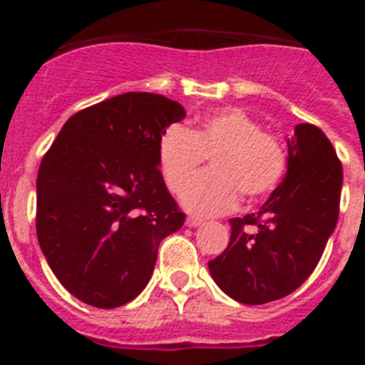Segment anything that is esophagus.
Wrapping results in <instances>:
<instances>
[{
  "mask_svg": "<svg viewBox=\"0 0 365 365\" xmlns=\"http://www.w3.org/2000/svg\"><path fill=\"white\" fill-rule=\"evenodd\" d=\"M199 225H202V219L199 217H193V215H190V217H186V227H199Z\"/></svg>",
  "mask_w": 365,
  "mask_h": 365,
  "instance_id": "esophagus-1",
  "label": "esophagus"
}]
</instances>
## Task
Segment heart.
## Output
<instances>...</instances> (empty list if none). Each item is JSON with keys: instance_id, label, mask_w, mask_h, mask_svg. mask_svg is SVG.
I'll list each match as a JSON object with an SVG mask.
<instances>
[{"instance_id": "b5f03b06", "label": "heart", "mask_w": 365, "mask_h": 365, "mask_svg": "<svg viewBox=\"0 0 365 365\" xmlns=\"http://www.w3.org/2000/svg\"><path fill=\"white\" fill-rule=\"evenodd\" d=\"M157 157L172 192H180L204 159H211V172L189 182L180 195L186 210L197 215L228 212L237 193L247 201L263 197L278 186L287 168L282 140L237 108L212 113L192 131L170 125L160 137Z\"/></svg>"}]
</instances>
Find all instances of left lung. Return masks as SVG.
I'll return each mask as SVG.
<instances>
[{"label": "left lung", "instance_id": "left-lung-1", "mask_svg": "<svg viewBox=\"0 0 365 365\" xmlns=\"http://www.w3.org/2000/svg\"><path fill=\"white\" fill-rule=\"evenodd\" d=\"M287 148L282 185L257 214L230 219V243L208 261L219 289L247 305L294 292L336 227L344 172L333 144L320 128L298 124Z\"/></svg>", "mask_w": 365, "mask_h": 365}]
</instances>
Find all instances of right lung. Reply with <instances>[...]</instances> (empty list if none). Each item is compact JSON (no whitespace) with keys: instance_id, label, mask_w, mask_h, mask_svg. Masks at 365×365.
<instances>
[{"instance_id":"1","label":"right lung","mask_w":365,"mask_h":365,"mask_svg":"<svg viewBox=\"0 0 365 365\" xmlns=\"http://www.w3.org/2000/svg\"><path fill=\"white\" fill-rule=\"evenodd\" d=\"M186 117L163 95L124 93L74 113L43 155L36 234L58 282L115 309L144 291L157 250L185 225L159 170V140Z\"/></svg>"}]
</instances>
